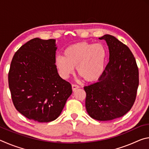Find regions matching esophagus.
<instances>
[{"mask_svg":"<svg viewBox=\"0 0 149 149\" xmlns=\"http://www.w3.org/2000/svg\"><path fill=\"white\" fill-rule=\"evenodd\" d=\"M72 90H73V91H75V90H77V89H79V85H77L73 84V85H72Z\"/></svg>","mask_w":149,"mask_h":149,"instance_id":"obj_1","label":"esophagus"}]
</instances>
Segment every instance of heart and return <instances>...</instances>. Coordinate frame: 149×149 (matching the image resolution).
Listing matches in <instances>:
<instances>
[{
    "label": "heart",
    "instance_id": "b5f03b06",
    "mask_svg": "<svg viewBox=\"0 0 149 149\" xmlns=\"http://www.w3.org/2000/svg\"><path fill=\"white\" fill-rule=\"evenodd\" d=\"M107 51L101 44L81 42L70 45L64 50V56H57L54 64L60 77L68 79L76 67L79 74L87 82L101 77L105 68Z\"/></svg>",
    "mask_w": 149,
    "mask_h": 149
}]
</instances>
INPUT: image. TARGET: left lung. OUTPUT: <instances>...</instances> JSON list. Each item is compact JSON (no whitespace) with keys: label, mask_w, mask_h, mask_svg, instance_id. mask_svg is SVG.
<instances>
[{"label":"left lung","mask_w":149,"mask_h":149,"mask_svg":"<svg viewBox=\"0 0 149 149\" xmlns=\"http://www.w3.org/2000/svg\"><path fill=\"white\" fill-rule=\"evenodd\" d=\"M109 49V62L97 82L84 87L85 107L93 119L109 121L124 116L134 104L139 86L135 57L125 45L110 35L100 37Z\"/></svg>","instance_id":"left-lung-1"}]
</instances>
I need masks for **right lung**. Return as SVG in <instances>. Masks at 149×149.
I'll return each mask as SVG.
<instances>
[{
	"label": "right lung",
	"instance_id": "obj_1",
	"mask_svg": "<svg viewBox=\"0 0 149 149\" xmlns=\"http://www.w3.org/2000/svg\"><path fill=\"white\" fill-rule=\"evenodd\" d=\"M56 40L35 38L14 54L8 85L16 109L29 120L50 122L59 116L72 93V85L55 66Z\"/></svg>",
	"mask_w": 149,
	"mask_h": 149
}]
</instances>
